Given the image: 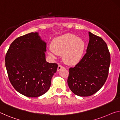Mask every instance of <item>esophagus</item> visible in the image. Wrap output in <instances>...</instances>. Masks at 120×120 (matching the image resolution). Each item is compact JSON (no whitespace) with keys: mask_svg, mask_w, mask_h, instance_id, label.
Here are the masks:
<instances>
[{"mask_svg":"<svg viewBox=\"0 0 120 120\" xmlns=\"http://www.w3.org/2000/svg\"><path fill=\"white\" fill-rule=\"evenodd\" d=\"M64 68H64L63 66H62L61 65H59L58 66V68H57V70L60 71V70H61L62 69H64Z\"/></svg>","mask_w":120,"mask_h":120,"instance_id":"esophagus-1","label":"esophagus"}]
</instances>
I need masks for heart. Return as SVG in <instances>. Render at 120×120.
Listing matches in <instances>:
<instances>
[{"label": "heart", "mask_w": 120, "mask_h": 120, "mask_svg": "<svg viewBox=\"0 0 120 120\" xmlns=\"http://www.w3.org/2000/svg\"><path fill=\"white\" fill-rule=\"evenodd\" d=\"M85 48L82 38L75 35L66 34L55 38L49 52L51 56L62 54V58L66 64L72 65L81 60Z\"/></svg>", "instance_id": "b5f03b06"}]
</instances>
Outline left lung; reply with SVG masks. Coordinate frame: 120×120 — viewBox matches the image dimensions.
Segmentation results:
<instances>
[{"mask_svg": "<svg viewBox=\"0 0 120 120\" xmlns=\"http://www.w3.org/2000/svg\"><path fill=\"white\" fill-rule=\"evenodd\" d=\"M86 53L75 67L69 69L68 84L71 91L80 97L94 94L102 87L108 77L110 55L104 40L88 32Z\"/></svg>", "mask_w": 120, "mask_h": 120, "instance_id": "left-lung-1", "label": "left lung"}]
</instances>
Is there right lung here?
<instances>
[{
	"instance_id": "1",
	"label": "right lung",
	"mask_w": 120,
	"mask_h": 120,
	"mask_svg": "<svg viewBox=\"0 0 120 120\" xmlns=\"http://www.w3.org/2000/svg\"><path fill=\"white\" fill-rule=\"evenodd\" d=\"M47 45L38 33L16 38L11 44L5 56V65L11 84L27 97L45 93L58 65L45 60Z\"/></svg>"
}]
</instances>
